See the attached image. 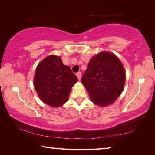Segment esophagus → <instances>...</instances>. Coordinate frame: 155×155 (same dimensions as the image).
<instances>
[{
  "mask_svg": "<svg viewBox=\"0 0 155 155\" xmlns=\"http://www.w3.org/2000/svg\"><path fill=\"white\" fill-rule=\"evenodd\" d=\"M77 78L78 79V81L81 80V72H78L77 74Z\"/></svg>",
  "mask_w": 155,
  "mask_h": 155,
  "instance_id": "1",
  "label": "esophagus"
}]
</instances>
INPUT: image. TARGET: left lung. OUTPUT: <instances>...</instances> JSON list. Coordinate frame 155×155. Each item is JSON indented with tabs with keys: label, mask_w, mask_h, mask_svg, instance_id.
<instances>
[{
	"label": "left lung",
	"mask_w": 155,
	"mask_h": 155,
	"mask_svg": "<svg viewBox=\"0 0 155 155\" xmlns=\"http://www.w3.org/2000/svg\"><path fill=\"white\" fill-rule=\"evenodd\" d=\"M126 71L115 54L102 51L90 59L81 78L91 101L101 107L109 106L124 90Z\"/></svg>",
	"instance_id": "1"
}]
</instances>
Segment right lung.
Wrapping results in <instances>:
<instances>
[{
    "label": "right lung",
    "mask_w": 155,
    "mask_h": 155,
    "mask_svg": "<svg viewBox=\"0 0 155 155\" xmlns=\"http://www.w3.org/2000/svg\"><path fill=\"white\" fill-rule=\"evenodd\" d=\"M77 81L71 68L63 64L61 57L51 54L36 67L33 85L43 103L59 107L68 101L72 87Z\"/></svg>",
    "instance_id": "1"
}]
</instances>
